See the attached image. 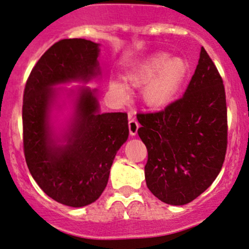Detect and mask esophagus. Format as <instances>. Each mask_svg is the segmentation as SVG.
<instances>
[{"instance_id": "esophagus-1", "label": "esophagus", "mask_w": 249, "mask_h": 249, "mask_svg": "<svg viewBox=\"0 0 249 249\" xmlns=\"http://www.w3.org/2000/svg\"><path fill=\"white\" fill-rule=\"evenodd\" d=\"M138 128H139V123L137 122L136 118H132V116L130 115V118H128V130H130L131 136H136Z\"/></svg>"}]
</instances>
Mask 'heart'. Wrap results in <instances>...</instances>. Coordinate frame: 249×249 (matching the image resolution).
<instances>
[{
    "label": "heart",
    "instance_id": "obj_1",
    "mask_svg": "<svg viewBox=\"0 0 249 249\" xmlns=\"http://www.w3.org/2000/svg\"><path fill=\"white\" fill-rule=\"evenodd\" d=\"M187 64L181 58H169L168 53H157L127 74L133 87H142V98L151 107H163L173 101L187 74ZM110 92L119 102H126L130 88L122 81H111Z\"/></svg>",
    "mask_w": 249,
    "mask_h": 249
}]
</instances>
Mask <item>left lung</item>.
<instances>
[{
    "label": "left lung",
    "mask_w": 249,
    "mask_h": 249,
    "mask_svg": "<svg viewBox=\"0 0 249 249\" xmlns=\"http://www.w3.org/2000/svg\"><path fill=\"white\" fill-rule=\"evenodd\" d=\"M137 118L148 152L151 193L170 205L188 204L204 193L225 160L227 107L223 79L203 47L184 95L162 111Z\"/></svg>",
    "instance_id": "8db88e82"
}]
</instances>
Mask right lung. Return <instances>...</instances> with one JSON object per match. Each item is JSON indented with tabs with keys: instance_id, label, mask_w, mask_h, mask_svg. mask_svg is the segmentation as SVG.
I'll use <instances>...</instances> for the list:
<instances>
[{
	"instance_id": "right-lung-1",
	"label": "right lung",
	"mask_w": 249,
	"mask_h": 249,
	"mask_svg": "<svg viewBox=\"0 0 249 249\" xmlns=\"http://www.w3.org/2000/svg\"><path fill=\"white\" fill-rule=\"evenodd\" d=\"M98 46L81 38L58 41L38 60L24 89L28 168L47 196L73 208L91 204L101 196L117 151L128 138L127 113H101L97 90L85 86L77 89L74 113L61 137H54L51 126V111L59 95L53 87L88 82L100 75Z\"/></svg>"
}]
</instances>
